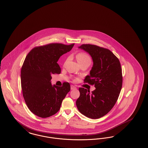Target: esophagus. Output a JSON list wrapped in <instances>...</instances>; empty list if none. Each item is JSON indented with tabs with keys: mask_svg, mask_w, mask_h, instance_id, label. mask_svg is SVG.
I'll return each instance as SVG.
<instances>
[{
	"mask_svg": "<svg viewBox=\"0 0 148 148\" xmlns=\"http://www.w3.org/2000/svg\"><path fill=\"white\" fill-rule=\"evenodd\" d=\"M71 90H76V87H75L74 86L71 85Z\"/></svg>",
	"mask_w": 148,
	"mask_h": 148,
	"instance_id": "obj_1",
	"label": "esophagus"
}]
</instances>
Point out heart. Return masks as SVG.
<instances>
[{
    "instance_id": "obj_1",
    "label": "heart",
    "mask_w": 148,
    "mask_h": 148,
    "mask_svg": "<svg viewBox=\"0 0 148 148\" xmlns=\"http://www.w3.org/2000/svg\"><path fill=\"white\" fill-rule=\"evenodd\" d=\"M77 61L79 63L85 62H90V56L86 53H80L77 54L76 56Z\"/></svg>"
}]
</instances>
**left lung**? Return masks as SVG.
<instances>
[{
	"label": "left lung",
	"mask_w": 148,
	"mask_h": 148,
	"mask_svg": "<svg viewBox=\"0 0 148 148\" xmlns=\"http://www.w3.org/2000/svg\"><path fill=\"white\" fill-rule=\"evenodd\" d=\"M79 49L90 54L93 66L85 82L94 85L92 93L79 88L80 97L76 105L79 112L92 119L106 115L112 109L121 90L122 73L118 58L110 50L92 45H82Z\"/></svg>",
	"instance_id": "left-lung-1"
}]
</instances>
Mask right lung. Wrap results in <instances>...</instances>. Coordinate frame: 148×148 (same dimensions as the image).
Returning a JSON list of instances; mask_svg holds the SVG:
<instances>
[{
    "instance_id": "right-lung-1",
    "label": "right lung",
    "mask_w": 148,
    "mask_h": 148,
    "mask_svg": "<svg viewBox=\"0 0 148 148\" xmlns=\"http://www.w3.org/2000/svg\"><path fill=\"white\" fill-rule=\"evenodd\" d=\"M74 44H50L32 49L27 55L21 73L23 95L34 114L41 118L58 112L62 100L71 90L69 83L62 87L51 83V75L60 74V58L72 50Z\"/></svg>"
}]
</instances>
